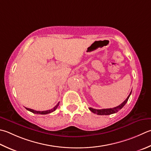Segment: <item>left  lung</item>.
<instances>
[{
    "instance_id": "left-lung-1",
    "label": "left lung",
    "mask_w": 151,
    "mask_h": 151,
    "mask_svg": "<svg viewBox=\"0 0 151 151\" xmlns=\"http://www.w3.org/2000/svg\"><path fill=\"white\" fill-rule=\"evenodd\" d=\"M131 93H132V91L130 92V93H129V95L128 96V97H127L125 101H124L122 103H121V104L119 105V106H117V107H116L111 108V109H93L91 107H90L89 109L91 112H92V113L97 114L98 115H109L111 114L116 113L126 105V103H127V101H128V100L129 99V96H130Z\"/></svg>"
}]
</instances>
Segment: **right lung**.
I'll list each match as a JSON object with an SVG mask.
<instances>
[{
    "mask_svg": "<svg viewBox=\"0 0 151 151\" xmlns=\"http://www.w3.org/2000/svg\"><path fill=\"white\" fill-rule=\"evenodd\" d=\"M59 104H60V102H59L57 105H56L55 107L50 109V110H48V111H35V110H33V109H29V108H27L25 107V109H27V110L29 111L30 112H31V113H35V114H49L50 113H52V112H54V111H55V109L58 108V107L59 106Z\"/></svg>",
    "mask_w": 151,
    "mask_h": 151,
    "instance_id": "add662e5",
    "label": "right lung"
}]
</instances>
